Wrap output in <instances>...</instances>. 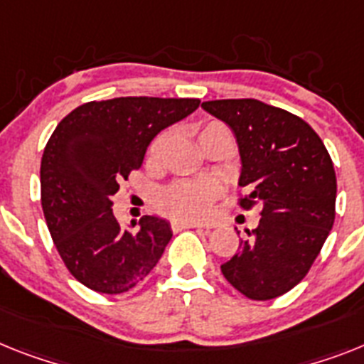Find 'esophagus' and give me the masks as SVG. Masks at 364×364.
Here are the masks:
<instances>
[{"mask_svg": "<svg viewBox=\"0 0 364 364\" xmlns=\"http://www.w3.org/2000/svg\"><path fill=\"white\" fill-rule=\"evenodd\" d=\"M209 229L207 225L196 224V222H172L173 231H181V229Z\"/></svg>", "mask_w": 364, "mask_h": 364, "instance_id": "1", "label": "esophagus"}]
</instances>
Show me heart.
Masks as SVG:
<instances>
[{"label": "heart", "mask_w": 364, "mask_h": 364, "mask_svg": "<svg viewBox=\"0 0 364 364\" xmlns=\"http://www.w3.org/2000/svg\"><path fill=\"white\" fill-rule=\"evenodd\" d=\"M218 131H229V127L218 120L205 122L198 129V142L201 144L207 136ZM166 144V131L154 136L146 149V163L149 166H157L161 163ZM220 194L222 191L213 181H176L159 194L157 207L173 222H203L215 213V203L218 201Z\"/></svg>", "instance_id": "obj_1"}]
</instances>
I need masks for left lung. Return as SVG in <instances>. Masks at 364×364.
<instances>
[{
    "label": "left lung",
    "mask_w": 364,
    "mask_h": 364,
    "mask_svg": "<svg viewBox=\"0 0 364 364\" xmlns=\"http://www.w3.org/2000/svg\"><path fill=\"white\" fill-rule=\"evenodd\" d=\"M201 107L233 129L242 157V210L259 207L222 274L250 300L294 289L313 267L335 222L337 176L328 149L300 116L259 100H215Z\"/></svg>",
    "instance_id": "obj_1"
}]
</instances>
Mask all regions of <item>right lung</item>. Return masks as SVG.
<instances>
[{"label":"right lung","instance_id":"add662e5","mask_svg":"<svg viewBox=\"0 0 364 364\" xmlns=\"http://www.w3.org/2000/svg\"><path fill=\"white\" fill-rule=\"evenodd\" d=\"M198 105L196 97H114L83 103L55 127L41 163L42 210L64 267L90 291H131L163 255L168 222L142 216L125 229L112 200L151 139Z\"/></svg>","mask_w":364,"mask_h":364}]
</instances>
